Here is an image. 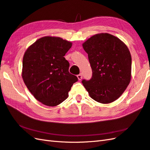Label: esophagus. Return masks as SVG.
Returning a JSON list of instances; mask_svg holds the SVG:
<instances>
[{"mask_svg": "<svg viewBox=\"0 0 150 150\" xmlns=\"http://www.w3.org/2000/svg\"><path fill=\"white\" fill-rule=\"evenodd\" d=\"M77 77H78V78L79 80H81V79H82V78H83V76H82V74H78V75L77 76Z\"/></svg>", "mask_w": 150, "mask_h": 150, "instance_id": "esophagus-1", "label": "esophagus"}]
</instances>
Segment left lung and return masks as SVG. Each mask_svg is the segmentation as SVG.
<instances>
[{"mask_svg":"<svg viewBox=\"0 0 150 150\" xmlns=\"http://www.w3.org/2000/svg\"><path fill=\"white\" fill-rule=\"evenodd\" d=\"M92 70V78L82 83L90 97L108 104L122 96L131 79L132 58L121 40L108 33L93 35L83 44Z\"/></svg>","mask_w":150,"mask_h":150,"instance_id":"1","label":"left lung"}]
</instances>
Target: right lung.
Masks as SVG:
<instances>
[{"label": "right lung", "mask_w": 150, "mask_h": 150, "mask_svg": "<svg viewBox=\"0 0 150 150\" xmlns=\"http://www.w3.org/2000/svg\"><path fill=\"white\" fill-rule=\"evenodd\" d=\"M72 43L60 38L46 36L37 40L25 52L22 78L34 97L43 104L55 106L69 96L78 78L69 72L64 57Z\"/></svg>", "instance_id": "obj_1"}]
</instances>
